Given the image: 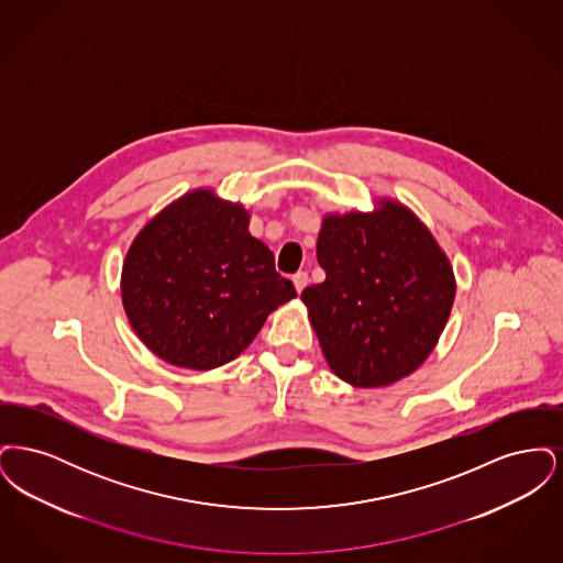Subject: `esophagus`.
<instances>
[{"instance_id": "34e87169", "label": "esophagus", "mask_w": 563, "mask_h": 563, "mask_svg": "<svg viewBox=\"0 0 563 563\" xmlns=\"http://www.w3.org/2000/svg\"><path fill=\"white\" fill-rule=\"evenodd\" d=\"M295 291L301 294L308 287V274L306 272H297L294 276Z\"/></svg>"}]
</instances>
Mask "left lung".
Returning <instances> with one entry per match:
<instances>
[{"instance_id": "obj_1", "label": "left lung", "mask_w": 563, "mask_h": 563, "mask_svg": "<svg viewBox=\"0 0 563 563\" xmlns=\"http://www.w3.org/2000/svg\"><path fill=\"white\" fill-rule=\"evenodd\" d=\"M321 285L301 301L331 372L354 388L413 374L437 346L455 297L454 266L427 223L399 200L322 214Z\"/></svg>"}]
</instances>
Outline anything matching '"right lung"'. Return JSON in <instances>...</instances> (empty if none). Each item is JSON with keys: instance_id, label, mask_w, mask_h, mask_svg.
Listing matches in <instances>:
<instances>
[{"instance_id": "right-lung-1", "label": "right lung", "mask_w": 563, "mask_h": 563, "mask_svg": "<svg viewBox=\"0 0 563 563\" xmlns=\"http://www.w3.org/2000/svg\"><path fill=\"white\" fill-rule=\"evenodd\" d=\"M242 202L189 189L131 242L120 276L136 338L168 365L211 372L249 349L295 287L249 232Z\"/></svg>"}]
</instances>
